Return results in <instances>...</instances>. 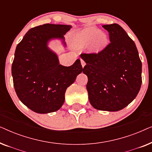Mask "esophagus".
<instances>
[{
  "label": "esophagus",
  "mask_w": 152,
  "mask_h": 152,
  "mask_svg": "<svg viewBox=\"0 0 152 152\" xmlns=\"http://www.w3.org/2000/svg\"><path fill=\"white\" fill-rule=\"evenodd\" d=\"M81 64H82V66L83 68H84V66H85V65H86V63H85V61L83 59H81Z\"/></svg>",
  "instance_id": "esophagus-1"
}]
</instances>
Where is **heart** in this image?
Segmentation results:
<instances>
[{
    "label": "heart",
    "mask_w": 152,
    "mask_h": 152,
    "mask_svg": "<svg viewBox=\"0 0 152 152\" xmlns=\"http://www.w3.org/2000/svg\"><path fill=\"white\" fill-rule=\"evenodd\" d=\"M74 42L80 47L90 44L91 51L99 53L107 46L108 37L104 32H101L98 29L91 27L77 33L74 37Z\"/></svg>",
    "instance_id": "heart-1"
}]
</instances>
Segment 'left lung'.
Masks as SVG:
<instances>
[{"label": "left lung", "mask_w": 152, "mask_h": 152, "mask_svg": "<svg viewBox=\"0 0 152 152\" xmlns=\"http://www.w3.org/2000/svg\"><path fill=\"white\" fill-rule=\"evenodd\" d=\"M110 43L97 54H82L86 89L95 109L120 111L132 102L142 84V62L134 41L120 25H104Z\"/></svg>", "instance_id": "left-lung-1"}]
</instances>
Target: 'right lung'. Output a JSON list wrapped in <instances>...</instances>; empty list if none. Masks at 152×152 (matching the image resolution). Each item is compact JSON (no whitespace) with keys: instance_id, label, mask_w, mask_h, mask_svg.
<instances>
[{"instance_id":"1","label":"right lung","mask_w":152,"mask_h":152,"mask_svg":"<svg viewBox=\"0 0 152 152\" xmlns=\"http://www.w3.org/2000/svg\"><path fill=\"white\" fill-rule=\"evenodd\" d=\"M70 25L46 23L31 28L16 46L12 75L16 95L21 102L37 113L57 111L65 100L66 89L83 71L80 59L70 66L59 64L57 54L48 46L60 39Z\"/></svg>"}]
</instances>
